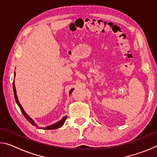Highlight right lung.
<instances>
[{"mask_svg":"<svg viewBox=\"0 0 157 157\" xmlns=\"http://www.w3.org/2000/svg\"><path fill=\"white\" fill-rule=\"evenodd\" d=\"M14 77H15V73H14ZM13 90H14V98H15L16 102H17L18 106V107H19L20 109H21V112H22V113L23 114V116H25V118L26 119H27V120H28L29 122H30V123L32 124H33V125L36 126V127H38V128H40V127H37L36 124L35 123H34V121L31 118H30V116H29L28 115V114L25 112L24 110H23V109L22 108V106H21V105H20L19 102H18V98H17V91H16V89H15L14 79V82H13ZM73 90H74V89H72L71 90V91H70V94H71V93H72V91H73ZM66 118H67V117L64 116V117H63V118L62 119V120H61V121H59V122H57V123H56L55 124H52V125L46 127H41L40 129H57V128H59V127H62V126L63 125V123H64V122H65Z\"/></svg>","mask_w":157,"mask_h":157,"instance_id":"1","label":"right lung"}]
</instances>
